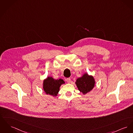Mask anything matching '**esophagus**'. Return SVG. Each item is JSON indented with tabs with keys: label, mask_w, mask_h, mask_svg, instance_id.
I'll use <instances>...</instances> for the list:
<instances>
[{
	"label": "esophagus",
	"mask_w": 133,
	"mask_h": 133,
	"mask_svg": "<svg viewBox=\"0 0 133 133\" xmlns=\"http://www.w3.org/2000/svg\"><path fill=\"white\" fill-rule=\"evenodd\" d=\"M66 81H67V82H68V83H70L71 82V78H67V79H66Z\"/></svg>",
	"instance_id": "esophagus-1"
}]
</instances>
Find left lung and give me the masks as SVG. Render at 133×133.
Here are the masks:
<instances>
[{
	"mask_svg": "<svg viewBox=\"0 0 133 133\" xmlns=\"http://www.w3.org/2000/svg\"><path fill=\"white\" fill-rule=\"evenodd\" d=\"M95 80L92 75L87 72L83 74L82 76L78 78L75 82L78 90L84 95L90 92L95 85Z\"/></svg>",
	"mask_w": 133,
	"mask_h": 133,
	"instance_id": "left-lung-1",
	"label": "left lung"
}]
</instances>
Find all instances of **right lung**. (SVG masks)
<instances>
[{"label":"right lung","mask_w":133,"mask_h":133,"mask_svg":"<svg viewBox=\"0 0 133 133\" xmlns=\"http://www.w3.org/2000/svg\"><path fill=\"white\" fill-rule=\"evenodd\" d=\"M65 82L62 79L55 80L52 77H48L43 82V89L47 95L56 96L59 91L60 87Z\"/></svg>","instance_id":"right-lung-1"}]
</instances>
